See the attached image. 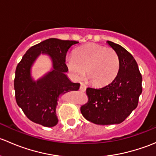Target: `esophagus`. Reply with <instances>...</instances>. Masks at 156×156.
<instances>
[{"mask_svg":"<svg viewBox=\"0 0 156 156\" xmlns=\"http://www.w3.org/2000/svg\"><path fill=\"white\" fill-rule=\"evenodd\" d=\"M86 87H87V86H86L84 83H81V85H80V90L84 92V91L86 90Z\"/></svg>","mask_w":156,"mask_h":156,"instance_id":"34e87169","label":"esophagus"}]
</instances>
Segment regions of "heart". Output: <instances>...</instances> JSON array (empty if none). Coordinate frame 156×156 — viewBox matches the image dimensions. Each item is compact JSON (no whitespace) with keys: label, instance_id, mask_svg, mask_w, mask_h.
<instances>
[{"label":"heart","instance_id":"b5f03b06","mask_svg":"<svg viewBox=\"0 0 156 156\" xmlns=\"http://www.w3.org/2000/svg\"><path fill=\"white\" fill-rule=\"evenodd\" d=\"M69 72L76 78L84 76L91 84L104 86L111 83L118 75L120 60L115 50L97 44H87L74 52L67 59Z\"/></svg>","mask_w":156,"mask_h":156}]
</instances>
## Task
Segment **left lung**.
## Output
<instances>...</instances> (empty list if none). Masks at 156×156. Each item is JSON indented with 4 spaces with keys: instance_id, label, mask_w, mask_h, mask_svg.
Returning a JSON list of instances; mask_svg holds the SVG:
<instances>
[{
    "instance_id": "1",
    "label": "left lung",
    "mask_w": 156,
    "mask_h": 156,
    "mask_svg": "<svg viewBox=\"0 0 156 156\" xmlns=\"http://www.w3.org/2000/svg\"><path fill=\"white\" fill-rule=\"evenodd\" d=\"M120 60V69L110 84L87 87L88 101L81 106L84 119L96 125L120 124L136 108L142 93V75L133 56L121 45L108 41Z\"/></svg>"
}]
</instances>
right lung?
<instances>
[{"instance_id": "1", "label": "right lung", "mask_w": 156, "mask_h": 156, "mask_svg": "<svg viewBox=\"0 0 156 156\" xmlns=\"http://www.w3.org/2000/svg\"><path fill=\"white\" fill-rule=\"evenodd\" d=\"M78 43L75 41L47 39L30 48L17 65L14 79L16 100L31 122L48 127L56 125V108L59 96L79 89V83L72 82L65 74L69 70L66 64L67 52ZM41 52L51 56L53 70L34 82L30 77V69Z\"/></svg>"}]
</instances>
